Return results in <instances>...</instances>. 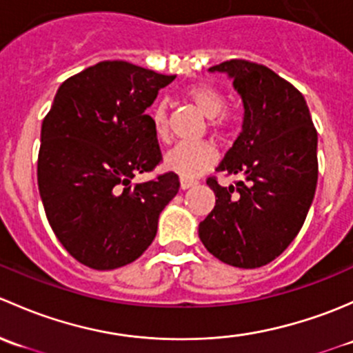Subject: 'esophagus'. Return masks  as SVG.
<instances>
[{"label":"esophagus","instance_id":"34e87169","mask_svg":"<svg viewBox=\"0 0 353 353\" xmlns=\"http://www.w3.org/2000/svg\"><path fill=\"white\" fill-rule=\"evenodd\" d=\"M195 183H197V181L192 180V178H185V176L180 178V188H181V190H187V188L194 187Z\"/></svg>","mask_w":353,"mask_h":353}]
</instances>
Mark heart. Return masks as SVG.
Segmentation results:
<instances>
[{
    "mask_svg": "<svg viewBox=\"0 0 353 353\" xmlns=\"http://www.w3.org/2000/svg\"><path fill=\"white\" fill-rule=\"evenodd\" d=\"M187 98L205 117L210 119L212 127L228 129L231 125V117L223 112L226 107V97L219 90L210 85L199 83V85L190 86L187 90ZM151 123L154 136L165 141L168 136V107H166V101H158L151 108ZM216 159L217 150L209 141L180 143L166 152L165 166L178 175L192 178L209 170L216 163Z\"/></svg>",
    "mask_w": 353,
    "mask_h": 353,
    "instance_id": "obj_1",
    "label": "heart"
}]
</instances>
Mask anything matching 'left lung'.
Here are the masks:
<instances>
[{"instance_id": "1", "label": "left lung", "mask_w": 353, "mask_h": 353, "mask_svg": "<svg viewBox=\"0 0 353 353\" xmlns=\"http://www.w3.org/2000/svg\"><path fill=\"white\" fill-rule=\"evenodd\" d=\"M209 71L226 72L243 100V129L217 166L243 178L230 187L207 178L216 205L199 224V238L224 263L263 267L306 221L318 181V132L303 93L267 66L231 59Z\"/></svg>"}]
</instances>
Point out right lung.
<instances>
[{
  "instance_id": "right-lung-1",
  "label": "right lung",
  "mask_w": 353,
  "mask_h": 353,
  "mask_svg": "<svg viewBox=\"0 0 353 353\" xmlns=\"http://www.w3.org/2000/svg\"><path fill=\"white\" fill-rule=\"evenodd\" d=\"M175 79L125 61H101L68 78L42 122L39 192L61 245L95 270L123 267L148 250L158 217L178 194L173 172L144 183L161 150L151 107Z\"/></svg>"
}]
</instances>
